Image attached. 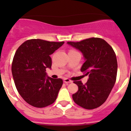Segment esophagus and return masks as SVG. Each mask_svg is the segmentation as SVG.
Returning a JSON list of instances; mask_svg holds the SVG:
<instances>
[{"mask_svg": "<svg viewBox=\"0 0 131 131\" xmlns=\"http://www.w3.org/2000/svg\"><path fill=\"white\" fill-rule=\"evenodd\" d=\"M63 81H64V82L66 83V84H68V83L72 82V81H71V80L68 79H64Z\"/></svg>", "mask_w": 131, "mask_h": 131, "instance_id": "1", "label": "esophagus"}]
</instances>
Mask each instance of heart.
<instances>
[{
    "label": "heart",
    "instance_id": "heart-1",
    "mask_svg": "<svg viewBox=\"0 0 131 131\" xmlns=\"http://www.w3.org/2000/svg\"><path fill=\"white\" fill-rule=\"evenodd\" d=\"M77 52V51H76L75 50H73V49L70 50V51H69V52Z\"/></svg>",
    "mask_w": 131,
    "mask_h": 131
}]
</instances>
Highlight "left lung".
<instances>
[{
  "mask_svg": "<svg viewBox=\"0 0 131 131\" xmlns=\"http://www.w3.org/2000/svg\"><path fill=\"white\" fill-rule=\"evenodd\" d=\"M82 52L85 61L80 71L89 75L84 85L73 82L79 90L72 95L74 102L85 109L102 105L108 98L117 79V61L110 45L101 38L92 37L80 42H68Z\"/></svg>",
  "mask_w": 131,
  "mask_h": 131,
  "instance_id": "left-lung-1",
  "label": "left lung"
}]
</instances>
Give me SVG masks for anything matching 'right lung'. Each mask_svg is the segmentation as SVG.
<instances>
[{
	"label": "right lung",
	"instance_id": "1",
	"mask_svg": "<svg viewBox=\"0 0 131 131\" xmlns=\"http://www.w3.org/2000/svg\"><path fill=\"white\" fill-rule=\"evenodd\" d=\"M64 42L30 39L16 51L12 63V74L16 88L27 103L43 108L56 101L63 85L61 79L46 77V68H51L50 55Z\"/></svg>",
	"mask_w": 131,
	"mask_h": 131
}]
</instances>
